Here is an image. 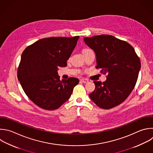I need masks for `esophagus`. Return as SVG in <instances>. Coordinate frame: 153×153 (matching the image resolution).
Returning a JSON list of instances; mask_svg holds the SVG:
<instances>
[{
	"mask_svg": "<svg viewBox=\"0 0 153 153\" xmlns=\"http://www.w3.org/2000/svg\"><path fill=\"white\" fill-rule=\"evenodd\" d=\"M81 81L83 82V83H88V80L86 79H81Z\"/></svg>",
	"mask_w": 153,
	"mask_h": 153,
	"instance_id": "obj_1",
	"label": "esophagus"
}]
</instances>
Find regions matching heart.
Here are the masks:
<instances>
[{
  "instance_id": "b5f03b06",
  "label": "heart",
  "mask_w": 153,
  "mask_h": 153,
  "mask_svg": "<svg viewBox=\"0 0 153 153\" xmlns=\"http://www.w3.org/2000/svg\"><path fill=\"white\" fill-rule=\"evenodd\" d=\"M88 50H90V49H88V48H86V49H84L83 52H86V51H88Z\"/></svg>"
}]
</instances>
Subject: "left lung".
<instances>
[{
	"label": "left lung",
	"instance_id": "obj_1",
	"mask_svg": "<svg viewBox=\"0 0 153 153\" xmlns=\"http://www.w3.org/2000/svg\"><path fill=\"white\" fill-rule=\"evenodd\" d=\"M83 40L96 54V68L108 74L105 82L94 81L95 89L89 96L99 108H113L122 103L134 89L140 59L130 44L114 36L96 35Z\"/></svg>",
	"mask_w": 153,
	"mask_h": 153
}]
</instances>
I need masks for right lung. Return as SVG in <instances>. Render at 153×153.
<instances>
[{
	"label": "right lung",
	"instance_id": "obj_1",
	"mask_svg": "<svg viewBox=\"0 0 153 153\" xmlns=\"http://www.w3.org/2000/svg\"><path fill=\"white\" fill-rule=\"evenodd\" d=\"M79 38H42L23 51L17 77L26 95L38 107L48 111L58 109L79 83L74 77L61 80L58 74L59 67L67 66Z\"/></svg>",
	"mask_w": 153,
	"mask_h": 153
}]
</instances>
